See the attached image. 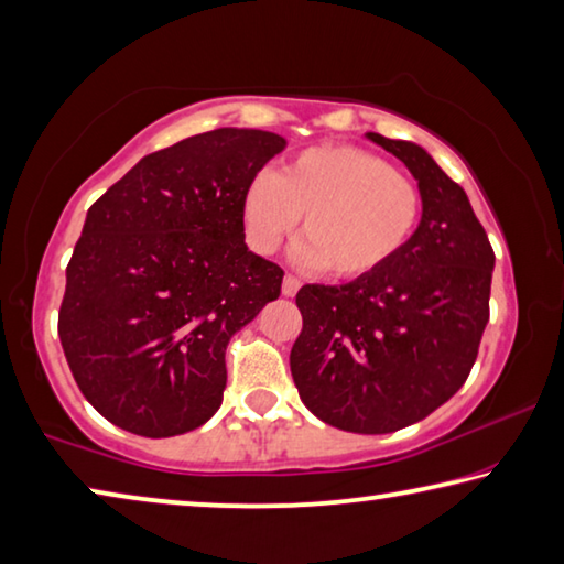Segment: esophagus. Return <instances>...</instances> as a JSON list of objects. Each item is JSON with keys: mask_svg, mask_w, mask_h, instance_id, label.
<instances>
[{"mask_svg": "<svg viewBox=\"0 0 564 564\" xmlns=\"http://www.w3.org/2000/svg\"><path fill=\"white\" fill-rule=\"evenodd\" d=\"M281 289H283V295H289V299H293V295L295 293H299V289H301V281L299 279H295V275H285V279H283V285H281Z\"/></svg>", "mask_w": 564, "mask_h": 564, "instance_id": "34e87169", "label": "esophagus"}]
</instances>
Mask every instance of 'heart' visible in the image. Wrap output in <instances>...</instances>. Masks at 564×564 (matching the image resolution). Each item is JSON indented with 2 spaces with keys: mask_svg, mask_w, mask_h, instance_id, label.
Segmentation results:
<instances>
[{
  "mask_svg": "<svg viewBox=\"0 0 564 564\" xmlns=\"http://www.w3.org/2000/svg\"><path fill=\"white\" fill-rule=\"evenodd\" d=\"M423 212L415 181L373 151L330 144L253 176L241 198L246 236L273 253L301 216L295 261L336 279H362L403 251Z\"/></svg>",
  "mask_w": 564,
  "mask_h": 564,
  "instance_id": "heart-1",
  "label": "heart"
}]
</instances>
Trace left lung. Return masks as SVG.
Instances as JSON below:
<instances>
[{
	"mask_svg": "<svg viewBox=\"0 0 564 564\" xmlns=\"http://www.w3.org/2000/svg\"><path fill=\"white\" fill-rule=\"evenodd\" d=\"M366 137L408 166L423 214L383 269L343 285H303L291 373L323 423L383 435L431 415L470 376L490 318L495 253L465 191L423 147Z\"/></svg>",
	"mask_w": 564,
	"mask_h": 564,
	"instance_id": "obj_1",
	"label": "left lung"
}]
</instances>
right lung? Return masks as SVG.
Segmentation results:
<instances>
[{"label":"right lung","mask_w":564,"mask_h":564,"mask_svg":"<svg viewBox=\"0 0 564 564\" xmlns=\"http://www.w3.org/2000/svg\"><path fill=\"white\" fill-rule=\"evenodd\" d=\"M285 139L214 129L154 151L87 212L59 338L84 398L121 431L171 437L224 400L226 346L283 271L248 251L241 198Z\"/></svg>","instance_id":"1"}]
</instances>
